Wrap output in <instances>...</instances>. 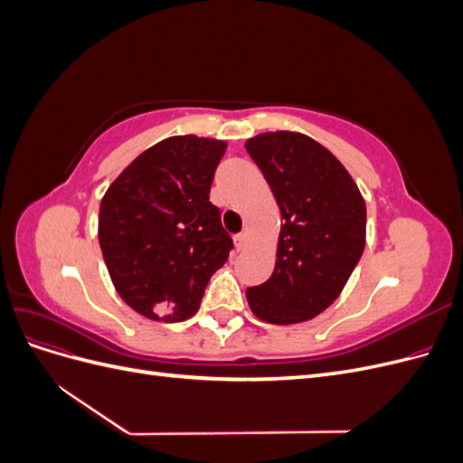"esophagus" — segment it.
Listing matches in <instances>:
<instances>
[{"instance_id":"obj_1","label":"esophagus","mask_w":463,"mask_h":463,"mask_svg":"<svg viewBox=\"0 0 463 463\" xmlns=\"http://www.w3.org/2000/svg\"><path fill=\"white\" fill-rule=\"evenodd\" d=\"M235 247H237V250H243L245 247H247V243H249V233L247 232H243V233H240V235H235Z\"/></svg>"}]
</instances>
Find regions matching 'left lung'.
<instances>
[{
    "mask_svg": "<svg viewBox=\"0 0 463 463\" xmlns=\"http://www.w3.org/2000/svg\"><path fill=\"white\" fill-rule=\"evenodd\" d=\"M245 148L284 220L274 272L247 289L249 307L270 325L311 320L338 299L363 255L365 199L342 162L303 133H262Z\"/></svg>",
    "mask_w": 463,
    "mask_h": 463,
    "instance_id": "left-lung-1",
    "label": "left lung"
}]
</instances>
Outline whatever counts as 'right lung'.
<instances>
[{
  "instance_id": "obj_1",
  "label": "right lung",
  "mask_w": 463,
  "mask_h": 463,
  "mask_svg": "<svg viewBox=\"0 0 463 463\" xmlns=\"http://www.w3.org/2000/svg\"><path fill=\"white\" fill-rule=\"evenodd\" d=\"M226 143L167 137L125 167L100 203L98 240L111 282L133 311L179 322L199 311L232 237L210 203Z\"/></svg>"
}]
</instances>
